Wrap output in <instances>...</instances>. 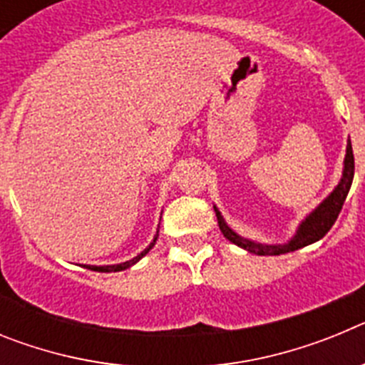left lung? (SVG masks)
Here are the masks:
<instances>
[{"instance_id": "1", "label": "left lung", "mask_w": 365, "mask_h": 365, "mask_svg": "<svg viewBox=\"0 0 365 365\" xmlns=\"http://www.w3.org/2000/svg\"><path fill=\"white\" fill-rule=\"evenodd\" d=\"M353 175H354V157H353V148H351V143L347 144V153L346 160H344V175H341V180L338 182L336 188L333 190V193L322 202L311 215H309L305 221L299 225L298 232L287 245H259L252 243V241L243 240L241 235L235 234L234 230L227 227V222L222 221L221 214L215 208V215H217L219 228H221L222 235L227 237L230 243L237 245V247L245 248L248 252L256 254V256H279V254L287 252H294L298 248L307 247V245L314 243V241L322 240L331 227L334 225V221L338 219V214L341 212V206H344V201H346L347 193H349L351 185H353Z\"/></svg>"}]
</instances>
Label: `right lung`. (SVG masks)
Listing matches in <instances>:
<instances>
[{
  "label": "right lung",
  "mask_w": 365,
  "mask_h": 365,
  "mask_svg": "<svg viewBox=\"0 0 365 365\" xmlns=\"http://www.w3.org/2000/svg\"><path fill=\"white\" fill-rule=\"evenodd\" d=\"M157 235H159V234H157ZM155 241H157V237H155V240H153V243H151L150 247H148L146 250H144V252H140V254H138L137 257H133V259L125 261V263H120V265H108V267H93V265H91V267H87V269L96 270V272H118V270L130 269V267H131V265H135V263H137V261L140 259V257H143V256H146V254L150 252V248L153 247V245H155Z\"/></svg>",
  "instance_id": "right-lung-1"
}]
</instances>
